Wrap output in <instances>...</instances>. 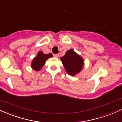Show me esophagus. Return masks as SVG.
<instances>
[{"label": "esophagus", "instance_id": "esophagus-1", "mask_svg": "<svg viewBox=\"0 0 122 122\" xmlns=\"http://www.w3.org/2000/svg\"><path fill=\"white\" fill-rule=\"evenodd\" d=\"M54 56L55 57H56V58H57V57H59V54H54Z\"/></svg>", "mask_w": 122, "mask_h": 122}]
</instances>
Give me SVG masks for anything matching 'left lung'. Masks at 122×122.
Masks as SVG:
<instances>
[{
	"mask_svg": "<svg viewBox=\"0 0 122 122\" xmlns=\"http://www.w3.org/2000/svg\"><path fill=\"white\" fill-rule=\"evenodd\" d=\"M61 60L66 71L70 76H74L82 69L84 61L82 57L77 54L73 50H70L66 52Z\"/></svg>",
	"mask_w": 122,
	"mask_h": 122,
	"instance_id": "obj_1",
	"label": "left lung"
}]
</instances>
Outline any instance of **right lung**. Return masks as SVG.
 <instances>
[{"mask_svg":"<svg viewBox=\"0 0 122 122\" xmlns=\"http://www.w3.org/2000/svg\"><path fill=\"white\" fill-rule=\"evenodd\" d=\"M52 57H53L52 54H44L42 51H39L37 56L35 57L31 61V68L37 71L40 70L46 63V60Z\"/></svg>","mask_w":122,"mask_h":122,"instance_id":"obj_1","label":"right lung"}]
</instances>
